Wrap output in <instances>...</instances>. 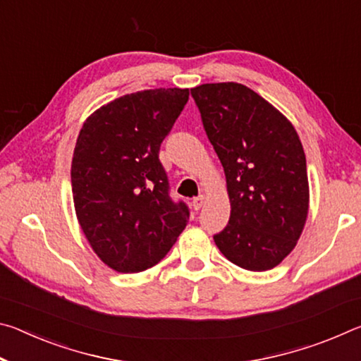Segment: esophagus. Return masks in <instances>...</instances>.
<instances>
[{"label": "esophagus", "instance_id": "34e87169", "mask_svg": "<svg viewBox=\"0 0 361 361\" xmlns=\"http://www.w3.org/2000/svg\"><path fill=\"white\" fill-rule=\"evenodd\" d=\"M205 200H207V197L205 195L202 194V195H199V197H195L194 200H192V207L195 210H200L204 207V204H205Z\"/></svg>", "mask_w": 361, "mask_h": 361}]
</instances>
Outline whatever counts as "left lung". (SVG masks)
<instances>
[{
  "label": "left lung",
  "instance_id": "left-lung-1",
  "mask_svg": "<svg viewBox=\"0 0 361 361\" xmlns=\"http://www.w3.org/2000/svg\"><path fill=\"white\" fill-rule=\"evenodd\" d=\"M204 129L223 164L229 223L213 235L247 271L280 264L301 237L309 212L305 154L285 116L239 82L191 89Z\"/></svg>",
  "mask_w": 361,
  "mask_h": 361
}]
</instances>
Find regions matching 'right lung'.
<instances>
[{
  "label": "right lung",
  "mask_w": 361,
  "mask_h": 361,
  "mask_svg": "<svg viewBox=\"0 0 361 361\" xmlns=\"http://www.w3.org/2000/svg\"><path fill=\"white\" fill-rule=\"evenodd\" d=\"M189 89H149L103 105L85 119L71 162V191L85 239L108 267L135 274L157 264L186 228L159 149Z\"/></svg>",
  "instance_id": "1"
}]
</instances>
